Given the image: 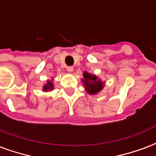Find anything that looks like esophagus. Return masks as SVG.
<instances>
[{
	"label": "esophagus",
	"mask_w": 156,
	"mask_h": 156,
	"mask_svg": "<svg viewBox=\"0 0 156 156\" xmlns=\"http://www.w3.org/2000/svg\"><path fill=\"white\" fill-rule=\"evenodd\" d=\"M66 69H67V71L68 72V73H73V67H67L66 68Z\"/></svg>",
	"instance_id": "obj_1"
}]
</instances>
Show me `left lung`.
Returning a JSON list of instances; mask_svg holds the SVG:
<instances>
[{
	"label": "left lung",
	"mask_w": 156,
	"mask_h": 156,
	"mask_svg": "<svg viewBox=\"0 0 156 156\" xmlns=\"http://www.w3.org/2000/svg\"><path fill=\"white\" fill-rule=\"evenodd\" d=\"M81 81L86 93L90 95L98 94L105 88V81H103L98 76L89 73L87 71L83 72Z\"/></svg>",
	"instance_id": "1"
}]
</instances>
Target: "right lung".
Returning <instances> with one entry per match:
<instances>
[{
    "mask_svg": "<svg viewBox=\"0 0 156 156\" xmlns=\"http://www.w3.org/2000/svg\"><path fill=\"white\" fill-rule=\"evenodd\" d=\"M54 89V83H53V78L50 80H47V83L42 86V91L43 92H51Z\"/></svg>",
    "mask_w": 156,
    "mask_h": 156,
    "instance_id": "1",
    "label": "right lung"
}]
</instances>
